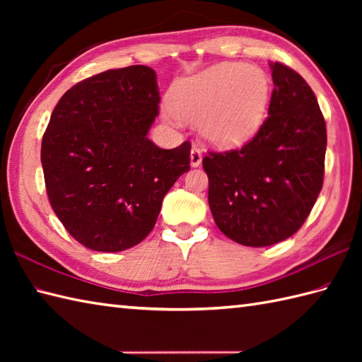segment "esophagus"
I'll return each instance as SVG.
<instances>
[{
  "mask_svg": "<svg viewBox=\"0 0 362 362\" xmlns=\"http://www.w3.org/2000/svg\"><path fill=\"white\" fill-rule=\"evenodd\" d=\"M189 160H191V166L196 168L202 163V151L197 149V148H193L191 149V153H189Z\"/></svg>",
  "mask_w": 362,
  "mask_h": 362,
  "instance_id": "obj_1",
  "label": "esophagus"
}]
</instances>
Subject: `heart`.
<instances>
[{
    "label": "heart",
    "instance_id": "1",
    "mask_svg": "<svg viewBox=\"0 0 362 362\" xmlns=\"http://www.w3.org/2000/svg\"><path fill=\"white\" fill-rule=\"evenodd\" d=\"M177 119L199 122L205 141L238 148L257 134L269 103V79L245 64H221L177 82L168 98Z\"/></svg>",
    "mask_w": 362,
    "mask_h": 362
}]
</instances>
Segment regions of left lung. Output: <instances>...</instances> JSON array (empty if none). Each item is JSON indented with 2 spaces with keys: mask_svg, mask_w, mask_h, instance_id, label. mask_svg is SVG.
Wrapping results in <instances>:
<instances>
[{
  "mask_svg": "<svg viewBox=\"0 0 362 362\" xmlns=\"http://www.w3.org/2000/svg\"><path fill=\"white\" fill-rule=\"evenodd\" d=\"M269 117L241 149L209 152V204L219 230L250 247L288 240L303 226L324 183L327 127L306 81L271 64Z\"/></svg>",
  "mask_w": 362,
  "mask_h": 362,
  "instance_id": "8db88e82",
  "label": "left lung"
}]
</instances>
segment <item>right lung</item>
<instances>
[{"instance_id":"1","label":"right lung","mask_w":362,"mask_h":362,"mask_svg":"<svg viewBox=\"0 0 362 362\" xmlns=\"http://www.w3.org/2000/svg\"><path fill=\"white\" fill-rule=\"evenodd\" d=\"M158 104L156 71L132 65L78 82L52 110L42 140L46 193L68 233L91 250L141 243L189 171L188 141L160 149L148 138Z\"/></svg>"}]
</instances>
